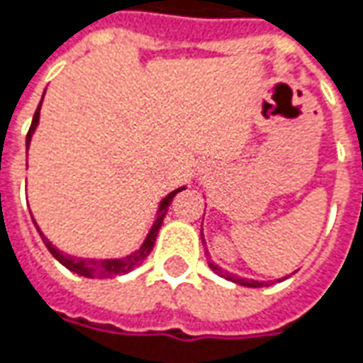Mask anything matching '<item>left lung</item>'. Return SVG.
Instances as JSON below:
<instances>
[{
	"instance_id": "left-lung-1",
	"label": "left lung",
	"mask_w": 363,
	"mask_h": 363,
	"mask_svg": "<svg viewBox=\"0 0 363 363\" xmlns=\"http://www.w3.org/2000/svg\"><path fill=\"white\" fill-rule=\"evenodd\" d=\"M209 269L213 272H217L219 277H223V279H227V281L231 282H237V284H243V286H251V289H259V286H264V282H259V281H249V279H241V277H237V274H233V272H227L223 271L221 267H217V264H213V262L209 261ZM289 279V277H286ZM284 281V279H282ZM281 282V281H279Z\"/></svg>"
}]
</instances>
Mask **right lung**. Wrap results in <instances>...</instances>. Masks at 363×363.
Masks as SVG:
<instances>
[{
  "label": "right lung",
  "mask_w": 363,
  "mask_h": 363,
  "mask_svg": "<svg viewBox=\"0 0 363 363\" xmlns=\"http://www.w3.org/2000/svg\"><path fill=\"white\" fill-rule=\"evenodd\" d=\"M41 102H43V99H41ZM41 102H39V106H37V110H35L31 128H29V132H27V140H25V146H27V148H29V142H31V138H33V132L35 128H37V124H39ZM182 189H186V187H177V189H174L172 194H167V196L160 201V207H157V213H156V221H154V225H152L150 233L146 235L144 243L140 245L138 251L126 255V257H120V259H82V257H72V255L69 253H62V251H59V249H57V247H55V245L45 237L43 231L39 229V225L35 223V219H33V223L35 227H37L39 235H41V239H43L45 247L49 249V253H51L57 261L61 262L62 267H67L69 271L77 272V274H81V277H86V279H112V277H118V274H126V272L134 271L140 262L148 257L150 251L154 249L157 231H160L162 221H164V217H166L167 207H169V203H172V199L176 197V194H179Z\"/></svg>",
  "instance_id": "1"
}]
</instances>
